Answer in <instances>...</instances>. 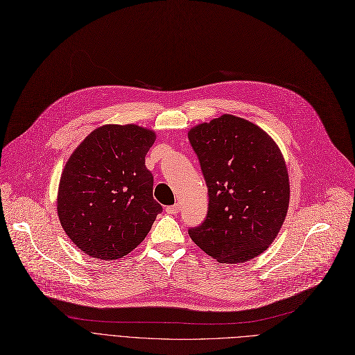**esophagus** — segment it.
<instances>
[{"mask_svg":"<svg viewBox=\"0 0 355 355\" xmlns=\"http://www.w3.org/2000/svg\"><path fill=\"white\" fill-rule=\"evenodd\" d=\"M179 210H180V206H179L178 203L166 207V213H168V214H178V213H179Z\"/></svg>","mask_w":355,"mask_h":355,"instance_id":"esophagus-1","label":"esophagus"}]
</instances>
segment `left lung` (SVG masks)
I'll return each instance as SVG.
<instances>
[{"instance_id": "1", "label": "left lung", "mask_w": 355, "mask_h": 355, "mask_svg": "<svg viewBox=\"0 0 355 355\" xmlns=\"http://www.w3.org/2000/svg\"><path fill=\"white\" fill-rule=\"evenodd\" d=\"M209 193L202 225L189 236L220 263L263 253L286 219L290 184L284 157L257 125L222 115L189 130Z\"/></svg>"}]
</instances>
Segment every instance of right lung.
I'll return each mask as SVG.
<instances>
[{
    "label": "right lung",
    "instance_id": "obj_1",
    "mask_svg": "<svg viewBox=\"0 0 355 355\" xmlns=\"http://www.w3.org/2000/svg\"><path fill=\"white\" fill-rule=\"evenodd\" d=\"M156 139L138 125H105L91 132L64 168L57 210L78 249L116 260L138 248L162 206L145 156Z\"/></svg>",
    "mask_w": 355,
    "mask_h": 355
}]
</instances>
